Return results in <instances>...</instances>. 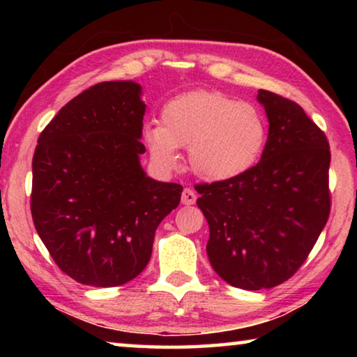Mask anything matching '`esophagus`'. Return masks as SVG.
<instances>
[{
    "instance_id": "esophagus-1",
    "label": "esophagus",
    "mask_w": 357,
    "mask_h": 357,
    "mask_svg": "<svg viewBox=\"0 0 357 357\" xmlns=\"http://www.w3.org/2000/svg\"><path fill=\"white\" fill-rule=\"evenodd\" d=\"M195 202H197V193L192 189H189V187H185V189L183 190V197H181V203L189 206V204H193Z\"/></svg>"
}]
</instances>
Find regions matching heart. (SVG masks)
<instances>
[{
  "label": "heart",
  "mask_w": 357,
  "mask_h": 357,
  "mask_svg": "<svg viewBox=\"0 0 357 357\" xmlns=\"http://www.w3.org/2000/svg\"><path fill=\"white\" fill-rule=\"evenodd\" d=\"M144 140L157 164L174 168L178 148H189V165L206 181L241 176L257 164L266 144L263 113L219 91H192L168 100L162 124H149Z\"/></svg>",
  "instance_id": "1"
}]
</instances>
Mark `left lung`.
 <instances>
[{
  "label": "left lung",
  "instance_id": "left-lung-1",
  "mask_svg": "<svg viewBox=\"0 0 357 357\" xmlns=\"http://www.w3.org/2000/svg\"><path fill=\"white\" fill-rule=\"evenodd\" d=\"M269 121L261 160L241 176L197 184L209 225V263L243 289L273 288L296 274L331 213V151L301 105L259 89Z\"/></svg>",
  "mask_w": 357,
  "mask_h": 357
}]
</instances>
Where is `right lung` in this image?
<instances>
[{"mask_svg":"<svg viewBox=\"0 0 357 357\" xmlns=\"http://www.w3.org/2000/svg\"><path fill=\"white\" fill-rule=\"evenodd\" d=\"M135 82H102L68 102L39 135L31 215L58 268L78 283L119 287L146 268L159 223L183 185L140 165L144 108Z\"/></svg>","mask_w":357,"mask_h":357,"instance_id":"obj_1","label":"right lung"}]
</instances>
